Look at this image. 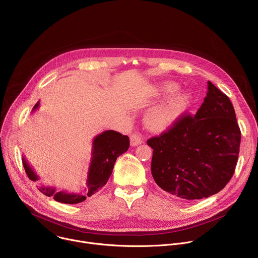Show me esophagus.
Wrapping results in <instances>:
<instances>
[{
    "instance_id": "1",
    "label": "esophagus",
    "mask_w": 258,
    "mask_h": 258,
    "mask_svg": "<svg viewBox=\"0 0 258 258\" xmlns=\"http://www.w3.org/2000/svg\"><path fill=\"white\" fill-rule=\"evenodd\" d=\"M143 143V137L140 134H133L131 136V145L133 147L141 145Z\"/></svg>"
}]
</instances>
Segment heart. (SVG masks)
<instances>
[{"instance_id": "1", "label": "heart", "mask_w": 258, "mask_h": 258, "mask_svg": "<svg viewBox=\"0 0 258 258\" xmlns=\"http://www.w3.org/2000/svg\"><path fill=\"white\" fill-rule=\"evenodd\" d=\"M174 88V85H167L165 87L168 91H172ZM186 100L187 98L185 95H178L165 104L152 109L147 115V123L154 131H164L168 128L180 114L186 104Z\"/></svg>"}]
</instances>
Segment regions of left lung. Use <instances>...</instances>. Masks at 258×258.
Masks as SVG:
<instances>
[{
    "mask_svg": "<svg viewBox=\"0 0 258 258\" xmlns=\"http://www.w3.org/2000/svg\"><path fill=\"white\" fill-rule=\"evenodd\" d=\"M197 113L183 114L167 132L147 141L152 176L164 191L197 200L223 190L238 161L241 132L229 97L212 83Z\"/></svg>",
    "mask_w": 258,
    "mask_h": 258,
    "instance_id": "1",
    "label": "left lung"
}]
</instances>
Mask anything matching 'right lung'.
I'll list each match as a JSON object with an SVG mask.
<instances>
[{"mask_svg": "<svg viewBox=\"0 0 258 258\" xmlns=\"http://www.w3.org/2000/svg\"><path fill=\"white\" fill-rule=\"evenodd\" d=\"M40 106L36 103L32 111ZM92 158L89 166L86 188L81 193H72L67 191H57L55 188L44 186L39 183L38 189L48 197H53L55 201L65 204H77L83 202L87 197H91L106 185L112 173L114 163L118 156L127 151L130 147V139L115 131H105L96 136L93 141ZM23 167L29 179L39 181L40 176L29 166L25 158H22Z\"/></svg>", "mask_w": 258, "mask_h": 258, "instance_id": "obj_1", "label": "right lung"}]
</instances>
